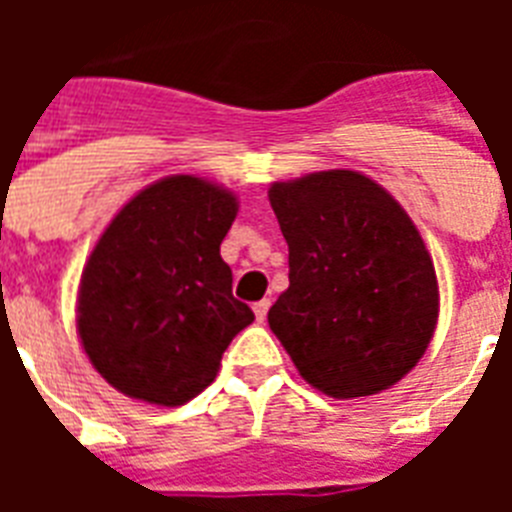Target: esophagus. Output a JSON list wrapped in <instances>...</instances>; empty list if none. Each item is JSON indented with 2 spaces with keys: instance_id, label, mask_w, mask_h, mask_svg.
<instances>
[{
  "instance_id": "esophagus-1",
  "label": "esophagus",
  "mask_w": 512,
  "mask_h": 512,
  "mask_svg": "<svg viewBox=\"0 0 512 512\" xmlns=\"http://www.w3.org/2000/svg\"><path fill=\"white\" fill-rule=\"evenodd\" d=\"M268 308H271V303L268 300H260V303H255V319L263 324L265 316H268Z\"/></svg>"
}]
</instances>
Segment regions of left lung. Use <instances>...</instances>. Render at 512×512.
I'll list each match as a JSON object with an SVG mask.
<instances>
[{"label": "left lung", "mask_w": 512, "mask_h": 512, "mask_svg": "<svg viewBox=\"0 0 512 512\" xmlns=\"http://www.w3.org/2000/svg\"><path fill=\"white\" fill-rule=\"evenodd\" d=\"M289 289L268 311L297 372L332 398L372 396L428 348L438 281L401 204L350 170L273 183Z\"/></svg>", "instance_id": "1"}]
</instances>
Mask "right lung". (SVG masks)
Here are the masks:
<instances>
[{
	"instance_id": "right-lung-1",
	"label": "right lung",
	"mask_w": 512,
	"mask_h": 512,
	"mask_svg": "<svg viewBox=\"0 0 512 512\" xmlns=\"http://www.w3.org/2000/svg\"><path fill=\"white\" fill-rule=\"evenodd\" d=\"M233 193L191 175L164 177L111 220L79 287L76 327L116 390L180 406L215 380L220 358L255 321L231 292L220 244Z\"/></svg>"
}]
</instances>
